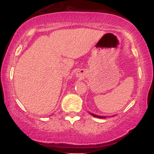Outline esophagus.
<instances>
[{
  "label": "esophagus",
  "instance_id": "34e87169",
  "mask_svg": "<svg viewBox=\"0 0 154 154\" xmlns=\"http://www.w3.org/2000/svg\"><path fill=\"white\" fill-rule=\"evenodd\" d=\"M82 71H79V72H77V77H81V76H82L83 75V73H82Z\"/></svg>",
  "mask_w": 154,
  "mask_h": 154
}]
</instances>
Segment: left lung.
Returning <instances> with one entry per match:
<instances>
[{"instance_id": "1", "label": "left lung", "mask_w": 154, "mask_h": 154, "mask_svg": "<svg viewBox=\"0 0 154 154\" xmlns=\"http://www.w3.org/2000/svg\"><path fill=\"white\" fill-rule=\"evenodd\" d=\"M91 114L92 116H95V117H98V118H102V119H103V118H106V116H97V115H95V114H91Z\"/></svg>"}]
</instances>
